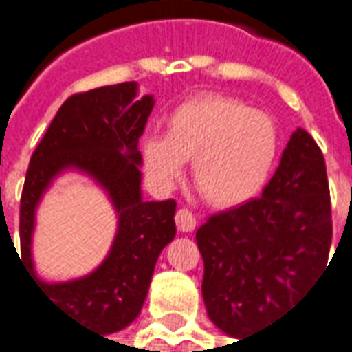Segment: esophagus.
I'll return each mask as SVG.
<instances>
[{"mask_svg": "<svg viewBox=\"0 0 352 352\" xmlns=\"http://www.w3.org/2000/svg\"><path fill=\"white\" fill-rule=\"evenodd\" d=\"M175 224L181 232H192L197 228V218L188 208H179L175 214Z\"/></svg>", "mask_w": 352, "mask_h": 352, "instance_id": "34e87169", "label": "esophagus"}]
</instances>
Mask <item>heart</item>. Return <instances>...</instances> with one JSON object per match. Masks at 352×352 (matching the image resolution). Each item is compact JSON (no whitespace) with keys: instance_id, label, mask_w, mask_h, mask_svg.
I'll return each mask as SVG.
<instances>
[{"instance_id":"obj_1","label":"heart","mask_w":352,"mask_h":352,"mask_svg":"<svg viewBox=\"0 0 352 352\" xmlns=\"http://www.w3.org/2000/svg\"><path fill=\"white\" fill-rule=\"evenodd\" d=\"M280 148L273 116L226 95H199L173 109L167 134L148 132L142 162L160 190H169L192 160V179L216 208L241 206L267 185Z\"/></svg>"}]
</instances>
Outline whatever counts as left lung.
<instances>
[{
	"label": "left lung",
	"mask_w": 352,
	"mask_h": 352,
	"mask_svg": "<svg viewBox=\"0 0 352 352\" xmlns=\"http://www.w3.org/2000/svg\"><path fill=\"white\" fill-rule=\"evenodd\" d=\"M331 236L325 160L298 128L259 199L197 230L208 318L237 339L278 320L327 267Z\"/></svg>",
	"instance_id": "1"
}]
</instances>
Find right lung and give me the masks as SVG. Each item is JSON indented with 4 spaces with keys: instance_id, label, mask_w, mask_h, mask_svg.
Returning <instances> with one entry per match:
<instances>
[{
    "instance_id": "add662e5",
    "label": "right lung",
    "mask_w": 352,
    "mask_h": 352,
    "mask_svg": "<svg viewBox=\"0 0 352 352\" xmlns=\"http://www.w3.org/2000/svg\"><path fill=\"white\" fill-rule=\"evenodd\" d=\"M136 95L138 83L124 81L66 99L32 152L21 195L19 261L52 304L101 335L116 333L138 318L155 261L177 232L175 200L142 199L138 140L153 97ZM69 168L89 175L105 188L119 214V228L109 255L93 274L67 283H46L36 276L32 263L34 214L45 188Z\"/></svg>"
}]
</instances>
